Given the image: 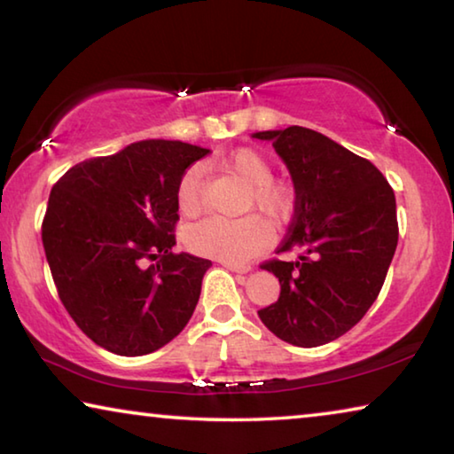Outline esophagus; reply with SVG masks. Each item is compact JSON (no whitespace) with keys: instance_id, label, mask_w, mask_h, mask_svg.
Returning <instances> with one entry per match:
<instances>
[{"instance_id":"34e87169","label":"esophagus","mask_w":454,"mask_h":454,"mask_svg":"<svg viewBox=\"0 0 454 454\" xmlns=\"http://www.w3.org/2000/svg\"><path fill=\"white\" fill-rule=\"evenodd\" d=\"M222 266L228 268L230 272H238V274H246V272H250V266L236 264V262H222Z\"/></svg>"}]
</instances>
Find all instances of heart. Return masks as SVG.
Masks as SVG:
<instances>
[{
	"mask_svg": "<svg viewBox=\"0 0 454 454\" xmlns=\"http://www.w3.org/2000/svg\"><path fill=\"white\" fill-rule=\"evenodd\" d=\"M224 168L248 184L246 208H256L266 218H280L288 208V190L272 180V166L262 153L242 148L224 160ZM176 204L182 216L192 218L204 206V174L198 164L182 172L176 186ZM266 226L256 216L226 220L206 218L186 232V244L200 256L224 262H246L266 246Z\"/></svg>",
	"mask_w": 454,
	"mask_h": 454,
	"instance_id": "1",
	"label": "heart"
}]
</instances>
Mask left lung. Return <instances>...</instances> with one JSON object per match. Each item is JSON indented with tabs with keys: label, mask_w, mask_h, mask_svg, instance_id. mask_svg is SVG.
<instances>
[{
	"label": "left lung",
	"mask_w": 454,
	"mask_h": 454,
	"mask_svg": "<svg viewBox=\"0 0 454 454\" xmlns=\"http://www.w3.org/2000/svg\"><path fill=\"white\" fill-rule=\"evenodd\" d=\"M270 142L294 184V218L262 268L280 282L274 304L258 310L280 340L312 348L336 340L371 309L393 262L395 192L368 160L302 126L252 134Z\"/></svg>",
	"instance_id": "left-lung-1"
}]
</instances>
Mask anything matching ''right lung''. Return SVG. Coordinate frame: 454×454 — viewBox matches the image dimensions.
<instances>
[{
    "label": "right lung",
    "mask_w": 454,
    "mask_h": 454,
    "mask_svg": "<svg viewBox=\"0 0 454 454\" xmlns=\"http://www.w3.org/2000/svg\"><path fill=\"white\" fill-rule=\"evenodd\" d=\"M210 150L142 140L70 168L51 188L42 242L66 310L98 347L142 356L178 336L210 260L174 254L176 186ZM156 265L145 267L147 260Z\"/></svg>",
    "instance_id": "1"
}]
</instances>
